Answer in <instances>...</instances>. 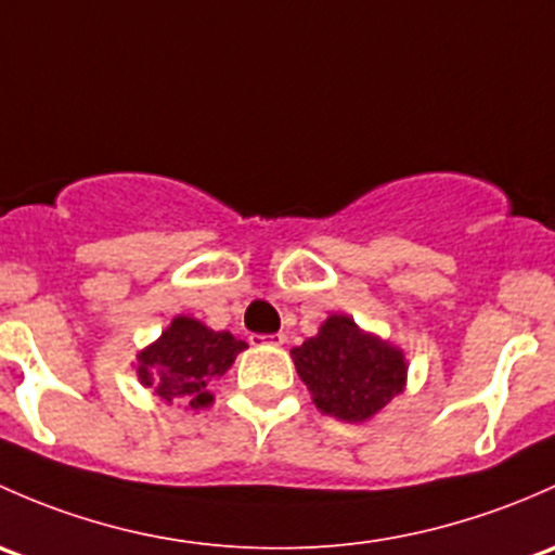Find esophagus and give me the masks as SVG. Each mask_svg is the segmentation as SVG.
<instances>
[{
	"label": "esophagus",
	"mask_w": 555,
	"mask_h": 555,
	"mask_svg": "<svg viewBox=\"0 0 555 555\" xmlns=\"http://www.w3.org/2000/svg\"><path fill=\"white\" fill-rule=\"evenodd\" d=\"M283 341H285L283 334H250V345H256V347H264V345L280 347Z\"/></svg>",
	"instance_id": "esophagus-1"
}]
</instances>
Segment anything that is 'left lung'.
I'll return each mask as SVG.
<instances>
[{
  "label": "left lung",
  "instance_id": "left-lung-1",
  "mask_svg": "<svg viewBox=\"0 0 555 555\" xmlns=\"http://www.w3.org/2000/svg\"><path fill=\"white\" fill-rule=\"evenodd\" d=\"M299 379L323 414L365 422L385 409L405 385L403 350L365 334L347 315H331L318 336L291 350Z\"/></svg>",
  "mask_w": 555,
  "mask_h": 555
}]
</instances>
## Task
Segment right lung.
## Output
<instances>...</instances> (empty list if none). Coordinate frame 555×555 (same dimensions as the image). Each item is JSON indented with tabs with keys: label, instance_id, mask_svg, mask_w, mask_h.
Instances as JSON below:
<instances>
[{
	"label": "right lung",
	"instance_id": "add662e5",
	"mask_svg": "<svg viewBox=\"0 0 555 555\" xmlns=\"http://www.w3.org/2000/svg\"><path fill=\"white\" fill-rule=\"evenodd\" d=\"M245 347L248 345L230 331H214L199 320L179 315L157 341L139 352L135 374L159 401L190 398L192 409H199L214 401L208 392L210 382L224 376Z\"/></svg>",
	"mask_w": 555,
	"mask_h": 555
}]
</instances>
